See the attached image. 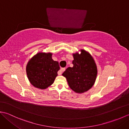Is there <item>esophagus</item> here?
<instances>
[{
	"instance_id": "34e87169",
	"label": "esophagus",
	"mask_w": 129,
	"mask_h": 129,
	"mask_svg": "<svg viewBox=\"0 0 129 129\" xmlns=\"http://www.w3.org/2000/svg\"><path fill=\"white\" fill-rule=\"evenodd\" d=\"M65 70V68H61V69H60V70L58 72V75H60L62 74V73L64 72Z\"/></svg>"
}]
</instances>
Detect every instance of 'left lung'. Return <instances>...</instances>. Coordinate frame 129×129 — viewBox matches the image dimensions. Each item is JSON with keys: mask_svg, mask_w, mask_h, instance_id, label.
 <instances>
[{"mask_svg": "<svg viewBox=\"0 0 129 129\" xmlns=\"http://www.w3.org/2000/svg\"><path fill=\"white\" fill-rule=\"evenodd\" d=\"M73 54V67H69L62 73L70 89L79 94L91 89L96 79L98 69L92 56L89 52L81 49Z\"/></svg>", "mask_w": 129, "mask_h": 129, "instance_id": "left-lung-1", "label": "left lung"}]
</instances>
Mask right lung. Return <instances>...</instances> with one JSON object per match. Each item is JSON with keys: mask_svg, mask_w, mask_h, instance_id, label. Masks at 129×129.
<instances>
[{"mask_svg": "<svg viewBox=\"0 0 129 129\" xmlns=\"http://www.w3.org/2000/svg\"><path fill=\"white\" fill-rule=\"evenodd\" d=\"M59 69V62L52 59L51 53L39 52L29 60L26 72L32 85L43 90L53 84Z\"/></svg>", "mask_w": 129, "mask_h": 129, "instance_id": "obj_1", "label": "right lung"}]
</instances>
